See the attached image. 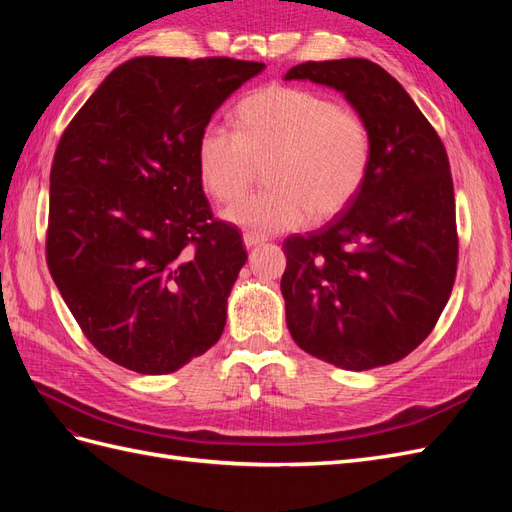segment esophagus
Here are the masks:
<instances>
[{
  "instance_id": "1",
  "label": "esophagus",
  "mask_w": 512,
  "mask_h": 512,
  "mask_svg": "<svg viewBox=\"0 0 512 512\" xmlns=\"http://www.w3.org/2000/svg\"><path fill=\"white\" fill-rule=\"evenodd\" d=\"M262 241H265V239H260V237H254V235H243V243H245V247H247V250H252V247L260 245Z\"/></svg>"
}]
</instances>
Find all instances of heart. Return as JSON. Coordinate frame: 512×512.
<instances>
[{"label":"heart","mask_w":512,"mask_h":512,"mask_svg":"<svg viewBox=\"0 0 512 512\" xmlns=\"http://www.w3.org/2000/svg\"><path fill=\"white\" fill-rule=\"evenodd\" d=\"M235 134L207 128L196 149L203 190L222 205L239 200L265 168L269 190L230 207L224 218L254 235L294 230L342 213L361 192L371 162L365 119L303 87L273 85L243 98Z\"/></svg>","instance_id":"b5f03b06"}]
</instances>
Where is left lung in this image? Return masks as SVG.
<instances>
[{"instance_id": "obj_1", "label": "left lung", "mask_w": 512, "mask_h": 512, "mask_svg": "<svg viewBox=\"0 0 512 512\" xmlns=\"http://www.w3.org/2000/svg\"><path fill=\"white\" fill-rule=\"evenodd\" d=\"M284 79L344 94L371 134L361 192L331 222L284 241L288 331L301 350L335 367L397 363L436 327L455 282V194L444 145L374 61H307Z\"/></svg>"}]
</instances>
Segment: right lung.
I'll return each mask as SVG.
<instances>
[{
  "label": "right lung",
  "mask_w": 512,
  "mask_h": 512,
  "mask_svg": "<svg viewBox=\"0 0 512 512\" xmlns=\"http://www.w3.org/2000/svg\"><path fill=\"white\" fill-rule=\"evenodd\" d=\"M265 64L134 57L70 121L51 168L46 262L91 344L136 374H173L224 333L247 254L213 220L196 149Z\"/></svg>",
  "instance_id": "1"
}]
</instances>
